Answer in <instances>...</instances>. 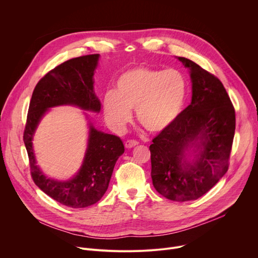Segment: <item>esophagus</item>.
<instances>
[{
    "instance_id": "1",
    "label": "esophagus",
    "mask_w": 258,
    "mask_h": 258,
    "mask_svg": "<svg viewBox=\"0 0 258 258\" xmlns=\"http://www.w3.org/2000/svg\"><path fill=\"white\" fill-rule=\"evenodd\" d=\"M139 144V142L138 141H136V140H127V141H125L124 142V146H125V148H133V147H135V146H137Z\"/></svg>"
}]
</instances>
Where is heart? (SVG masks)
<instances>
[{
    "label": "heart",
    "instance_id": "b5f03b06",
    "mask_svg": "<svg viewBox=\"0 0 258 258\" xmlns=\"http://www.w3.org/2000/svg\"><path fill=\"white\" fill-rule=\"evenodd\" d=\"M187 91V80L179 70L138 66L117 79L115 91L105 94V117L120 131L132 118L131 109H136L137 119L146 131L160 133L180 114Z\"/></svg>",
    "mask_w": 258,
    "mask_h": 258
}]
</instances>
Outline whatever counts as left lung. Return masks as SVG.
Returning <instances> with one entry per match:
<instances>
[{
  "label": "left lung",
  "instance_id": "1",
  "mask_svg": "<svg viewBox=\"0 0 258 258\" xmlns=\"http://www.w3.org/2000/svg\"><path fill=\"white\" fill-rule=\"evenodd\" d=\"M190 69L192 102L150 145L153 186L172 201H192L206 194L229 168L236 127L235 108L216 77L190 59L177 57ZM194 148L197 159L185 161Z\"/></svg>",
  "mask_w": 258,
  "mask_h": 258
}]
</instances>
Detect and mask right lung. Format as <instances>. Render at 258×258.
Masks as SVG:
<instances>
[{
    "mask_svg": "<svg viewBox=\"0 0 258 258\" xmlns=\"http://www.w3.org/2000/svg\"><path fill=\"white\" fill-rule=\"evenodd\" d=\"M98 59L99 54L69 59L40 80L31 96L23 134L34 183L57 202L72 208L91 206L103 197L114 165L124 152L122 141L117 136L102 133L90 124L88 149L80 171L67 181H58L47 178L35 164L31 140L36 126L51 107L75 105L100 112L101 104L94 93L93 80Z\"/></svg>",
    "mask_w": 258,
    "mask_h": 258,
    "instance_id": "obj_1",
    "label": "right lung"
}]
</instances>
